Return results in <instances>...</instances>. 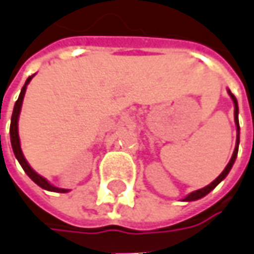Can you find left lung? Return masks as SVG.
<instances>
[{
  "instance_id": "1",
  "label": "left lung",
  "mask_w": 254,
  "mask_h": 254,
  "mask_svg": "<svg viewBox=\"0 0 254 254\" xmlns=\"http://www.w3.org/2000/svg\"><path fill=\"white\" fill-rule=\"evenodd\" d=\"M229 92V95H231L232 101H233V104H235V122H236V127H238V139H236V147H235V150H233V154H232L231 160L228 163V166L225 167V170L216 177V179L209 184V186H206V187L201 188V190H197V191H194V192H191V194H188L187 197L184 198V201H195V199H199V198L205 197L208 192H211L212 190H214L221 181H222L226 176H228V173L231 171L232 166H233V163L236 160V156H238V149H239V119H238V114H239V108H238V101H236V97L232 94L231 91Z\"/></svg>"
}]
</instances>
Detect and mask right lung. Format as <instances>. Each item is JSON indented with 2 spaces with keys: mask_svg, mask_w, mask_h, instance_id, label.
Segmentation results:
<instances>
[{
  "mask_svg": "<svg viewBox=\"0 0 254 254\" xmlns=\"http://www.w3.org/2000/svg\"><path fill=\"white\" fill-rule=\"evenodd\" d=\"M31 75L28 80H26V83L22 87V90H21V94H19V98L18 101L15 102V107H13V112H12V118H11V127H9V135H11V144H12V150L13 154H15V157L18 159V162L19 164L22 166V169L25 170V173L31 177L39 187L45 188V190H48V191H57V192H67V190H63V188H57L53 187L52 184H49V181L46 179H43L42 176H39L36 171L32 170V167L28 164V162L25 160V157H23L22 150H21V143H19V135H18V118H19V112H21V107H22V101H23V95H25V91H26V85L29 84V81L32 80Z\"/></svg>",
  "mask_w": 254,
  "mask_h": 254,
  "instance_id": "add662e5",
  "label": "right lung"
}]
</instances>
